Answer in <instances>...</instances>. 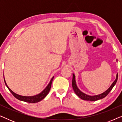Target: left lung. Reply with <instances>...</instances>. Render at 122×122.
Masks as SVG:
<instances>
[{
  "mask_svg": "<svg viewBox=\"0 0 122 122\" xmlns=\"http://www.w3.org/2000/svg\"><path fill=\"white\" fill-rule=\"evenodd\" d=\"M118 74H117L116 76V79L115 81H113V83L112 84L111 86L108 88V89L106 91H105L104 92H103L102 94L97 95V96H89V95H87L85 93H83L82 92H81L80 90L78 89L77 86H76V78H75V75L73 73V80H72V86L73 88V90H74V92L77 95V96L79 97L80 98H81V99L85 100V101H97V100L102 99V98H104V97L107 96V95L109 94V93L111 91V90L112 89L113 86H115V84H116L117 81L118 79Z\"/></svg>",
  "mask_w": 122,
  "mask_h": 122,
  "instance_id": "left-lung-1",
  "label": "left lung"
}]
</instances>
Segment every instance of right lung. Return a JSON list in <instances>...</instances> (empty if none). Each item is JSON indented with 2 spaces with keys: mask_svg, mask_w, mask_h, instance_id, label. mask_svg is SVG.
<instances>
[{
  "mask_svg": "<svg viewBox=\"0 0 122 122\" xmlns=\"http://www.w3.org/2000/svg\"><path fill=\"white\" fill-rule=\"evenodd\" d=\"M53 78H54V76L51 78V81H50L49 83L48 84V86H46V88H45V89L43 90L41 93H40L39 94H38L37 95H36V96H20V95L17 94H16V93H15L14 92H13L9 87H8V86H7V84H6V81H5L4 76L5 84L6 86H7V88H8V89L9 90V91L13 95V96H14V97H15L16 99H18V100H20V101H21L25 102L31 103L39 102L44 99V98L47 96V94L49 92L50 89H51V83H52Z\"/></svg>",
  "mask_w": 122,
  "mask_h": 122,
  "instance_id": "right-lung-1",
  "label": "right lung"
}]
</instances>
